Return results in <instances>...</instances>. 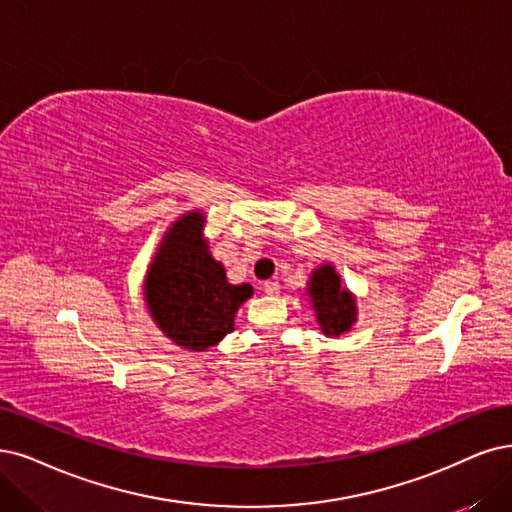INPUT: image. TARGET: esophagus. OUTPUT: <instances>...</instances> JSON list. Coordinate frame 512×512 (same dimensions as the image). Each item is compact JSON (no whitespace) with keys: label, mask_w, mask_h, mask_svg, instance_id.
<instances>
[{"label":"esophagus","mask_w":512,"mask_h":512,"mask_svg":"<svg viewBox=\"0 0 512 512\" xmlns=\"http://www.w3.org/2000/svg\"><path fill=\"white\" fill-rule=\"evenodd\" d=\"M263 293L266 295H278L280 293V282L278 280H268V282H263Z\"/></svg>","instance_id":"obj_1"}]
</instances>
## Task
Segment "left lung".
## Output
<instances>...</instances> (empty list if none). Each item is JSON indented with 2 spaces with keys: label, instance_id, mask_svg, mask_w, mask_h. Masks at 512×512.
Masks as SVG:
<instances>
[{
  "label": "left lung",
  "instance_id": "left-lung-1",
  "mask_svg": "<svg viewBox=\"0 0 512 512\" xmlns=\"http://www.w3.org/2000/svg\"><path fill=\"white\" fill-rule=\"evenodd\" d=\"M308 295L316 320L327 337H339L356 323V297L342 287V278L331 263H325L312 272L308 282Z\"/></svg>",
  "mask_w": 512,
  "mask_h": 512
}]
</instances>
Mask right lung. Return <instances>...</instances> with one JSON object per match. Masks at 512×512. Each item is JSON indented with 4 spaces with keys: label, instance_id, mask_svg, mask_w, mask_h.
I'll list each match as a JSON object with an SVG mask.
<instances>
[{
    "label": "right lung",
    "instance_id": "1",
    "mask_svg": "<svg viewBox=\"0 0 512 512\" xmlns=\"http://www.w3.org/2000/svg\"><path fill=\"white\" fill-rule=\"evenodd\" d=\"M204 215L189 211L168 227L145 276V301L160 331L185 350L204 352L234 331V316L253 295L232 285L202 236Z\"/></svg>",
    "mask_w": 512,
    "mask_h": 512
}]
</instances>
